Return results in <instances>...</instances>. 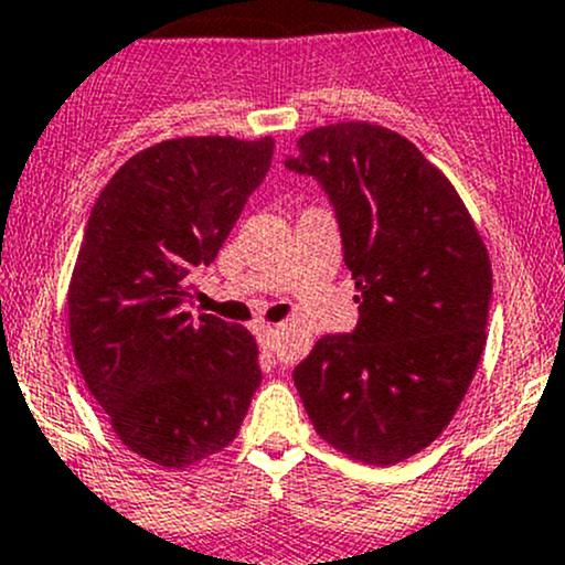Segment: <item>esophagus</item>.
<instances>
[{
  "mask_svg": "<svg viewBox=\"0 0 565 565\" xmlns=\"http://www.w3.org/2000/svg\"><path fill=\"white\" fill-rule=\"evenodd\" d=\"M257 335H259V347H263V352L270 354L273 352V343H276V330L273 328H257Z\"/></svg>",
  "mask_w": 565,
  "mask_h": 565,
  "instance_id": "obj_1",
  "label": "esophagus"
}]
</instances>
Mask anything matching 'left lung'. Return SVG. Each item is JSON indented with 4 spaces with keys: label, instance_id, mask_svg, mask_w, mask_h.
<instances>
[{
    "label": "left lung",
    "instance_id": "left-lung-1",
    "mask_svg": "<svg viewBox=\"0 0 565 565\" xmlns=\"http://www.w3.org/2000/svg\"><path fill=\"white\" fill-rule=\"evenodd\" d=\"M284 164L328 194L352 270L358 328L324 335L292 379L319 436L392 466L455 417L484 349L492 270L452 183L392 129H311Z\"/></svg>",
    "mask_w": 565,
    "mask_h": 565
}]
</instances>
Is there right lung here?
<instances>
[{"instance_id":"obj_1","label":"right lung","mask_w":565,"mask_h":565,"mask_svg":"<svg viewBox=\"0 0 565 565\" xmlns=\"http://www.w3.org/2000/svg\"><path fill=\"white\" fill-rule=\"evenodd\" d=\"M273 138H178L135 153L97 198L70 281V338L94 401L135 455L186 468L241 430L263 382L254 335L192 317L211 265L270 170Z\"/></svg>"}]
</instances>
